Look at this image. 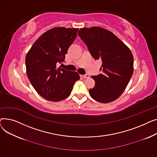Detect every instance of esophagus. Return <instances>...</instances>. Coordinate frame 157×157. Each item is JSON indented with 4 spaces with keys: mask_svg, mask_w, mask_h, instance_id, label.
Returning a JSON list of instances; mask_svg holds the SVG:
<instances>
[{
    "mask_svg": "<svg viewBox=\"0 0 157 157\" xmlns=\"http://www.w3.org/2000/svg\"><path fill=\"white\" fill-rule=\"evenodd\" d=\"M81 76L82 78H84V79H86V78H89V75H88V74H85V75H81Z\"/></svg>",
    "mask_w": 157,
    "mask_h": 157,
    "instance_id": "1",
    "label": "esophagus"
}]
</instances>
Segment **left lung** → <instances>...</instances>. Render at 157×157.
Returning a JSON list of instances; mask_svg holds the SVG:
<instances>
[{
	"mask_svg": "<svg viewBox=\"0 0 157 157\" xmlns=\"http://www.w3.org/2000/svg\"><path fill=\"white\" fill-rule=\"evenodd\" d=\"M78 36L94 59L102 62L101 73L92 76L95 83L89 90L90 96L101 103L117 99L134 72V58L130 49L113 33L98 27L80 29Z\"/></svg>",
	"mask_w": 157,
	"mask_h": 157,
	"instance_id": "1",
	"label": "left lung"
}]
</instances>
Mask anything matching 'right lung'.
I'll return each instance as SVG.
<instances>
[{
  "label": "right lung",
  "instance_id": "right-lung-1",
  "mask_svg": "<svg viewBox=\"0 0 157 157\" xmlns=\"http://www.w3.org/2000/svg\"><path fill=\"white\" fill-rule=\"evenodd\" d=\"M78 29L55 27L44 32L25 58L27 76L36 92L45 99L58 102L69 96L80 77L77 72L57 68L63 62Z\"/></svg>",
  "mask_w": 157,
  "mask_h": 157
}]
</instances>
